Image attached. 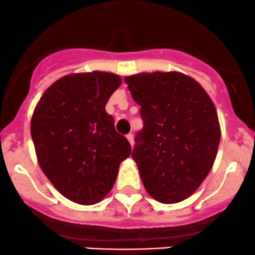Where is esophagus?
I'll use <instances>...</instances> for the list:
<instances>
[{"mask_svg":"<svg viewBox=\"0 0 255 255\" xmlns=\"http://www.w3.org/2000/svg\"><path fill=\"white\" fill-rule=\"evenodd\" d=\"M127 138H128V142H130V145L132 146L133 145V135H132V133H128V135L127 136Z\"/></svg>","mask_w":255,"mask_h":255,"instance_id":"esophagus-1","label":"esophagus"}]
</instances>
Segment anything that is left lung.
Here are the masks:
<instances>
[{"mask_svg":"<svg viewBox=\"0 0 255 255\" xmlns=\"http://www.w3.org/2000/svg\"><path fill=\"white\" fill-rule=\"evenodd\" d=\"M141 107L133 161L147 193L163 204L189 198L211 170L221 130L211 98L184 73L152 72L125 77Z\"/></svg>","mask_w":255,"mask_h":255,"instance_id":"obj_1","label":"left lung"}]
</instances>
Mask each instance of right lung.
<instances>
[{
    "instance_id": "add662e5",
    "label": "right lung",
    "mask_w": 255,
    "mask_h": 255,
    "mask_svg": "<svg viewBox=\"0 0 255 255\" xmlns=\"http://www.w3.org/2000/svg\"><path fill=\"white\" fill-rule=\"evenodd\" d=\"M120 85L115 73H72L52 83L34 109L30 133L41 170L73 203H99L131 153L106 112Z\"/></svg>"
}]
</instances>
